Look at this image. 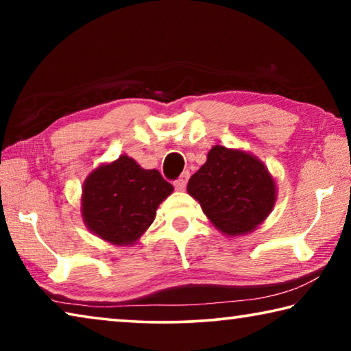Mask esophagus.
Returning a JSON list of instances; mask_svg holds the SVG:
<instances>
[{"mask_svg": "<svg viewBox=\"0 0 351 351\" xmlns=\"http://www.w3.org/2000/svg\"><path fill=\"white\" fill-rule=\"evenodd\" d=\"M189 176H190L189 171H182L181 176L178 178V180H175V181H173V186H175V189H176V190H184V189H186V186H187V181H189Z\"/></svg>", "mask_w": 351, "mask_h": 351, "instance_id": "34e87169", "label": "esophagus"}]
</instances>
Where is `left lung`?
Here are the masks:
<instances>
[{"label": "left lung", "instance_id": "8db88e82", "mask_svg": "<svg viewBox=\"0 0 351 351\" xmlns=\"http://www.w3.org/2000/svg\"><path fill=\"white\" fill-rule=\"evenodd\" d=\"M187 192L207 218L228 235L247 234L269 215L276 184L268 169L245 152L215 145L190 176Z\"/></svg>", "mask_w": 351, "mask_h": 351}]
</instances>
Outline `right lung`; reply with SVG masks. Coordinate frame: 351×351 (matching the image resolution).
I'll return each instance as SVG.
<instances>
[{
	"mask_svg": "<svg viewBox=\"0 0 351 351\" xmlns=\"http://www.w3.org/2000/svg\"><path fill=\"white\" fill-rule=\"evenodd\" d=\"M171 192L173 186L158 170L141 169L123 154L86 178L82 195L83 221L112 245H133Z\"/></svg>",
	"mask_w": 351,
	"mask_h": 351,
	"instance_id": "1",
	"label": "right lung"
}]
</instances>
